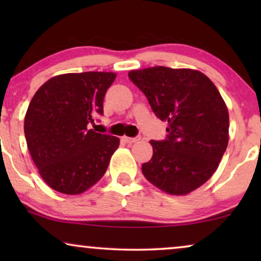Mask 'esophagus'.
Masks as SVG:
<instances>
[{"instance_id":"1","label":"esophagus","mask_w":261,"mask_h":261,"mask_svg":"<svg viewBox=\"0 0 261 261\" xmlns=\"http://www.w3.org/2000/svg\"><path fill=\"white\" fill-rule=\"evenodd\" d=\"M123 141L127 142V144H134V142H137L138 140H140V138H129V137H122Z\"/></svg>"}]
</instances>
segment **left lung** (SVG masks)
<instances>
[{
	"mask_svg": "<svg viewBox=\"0 0 261 261\" xmlns=\"http://www.w3.org/2000/svg\"><path fill=\"white\" fill-rule=\"evenodd\" d=\"M128 77L169 132L166 140L149 141L153 155L142 173L166 194H190L213 176L227 149L229 114L222 96L197 70L153 66Z\"/></svg>",
	"mask_w": 261,
	"mask_h": 261,
	"instance_id": "left-lung-1",
	"label": "left lung"
}]
</instances>
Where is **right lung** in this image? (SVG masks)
Here are the masks:
<instances>
[{"label": "right lung", "mask_w": 261, "mask_h": 261, "mask_svg": "<svg viewBox=\"0 0 261 261\" xmlns=\"http://www.w3.org/2000/svg\"><path fill=\"white\" fill-rule=\"evenodd\" d=\"M116 73H64L35 92L24 116L27 147L39 173L65 195L87 191L103 177L120 139L90 129Z\"/></svg>", "instance_id": "right-lung-1"}]
</instances>
